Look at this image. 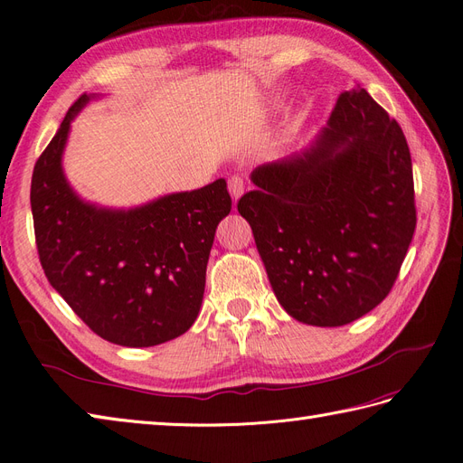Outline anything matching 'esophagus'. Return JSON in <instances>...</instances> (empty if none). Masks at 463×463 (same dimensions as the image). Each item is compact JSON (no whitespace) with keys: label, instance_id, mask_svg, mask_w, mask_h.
I'll list each match as a JSON object with an SVG mask.
<instances>
[{"label":"esophagus","instance_id":"34e87169","mask_svg":"<svg viewBox=\"0 0 463 463\" xmlns=\"http://www.w3.org/2000/svg\"><path fill=\"white\" fill-rule=\"evenodd\" d=\"M228 191H230V194H232V199L233 201H237L243 194V191H245V185H243V179L240 177V175H232L230 179H228Z\"/></svg>","mask_w":463,"mask_h":463}]
</instances>
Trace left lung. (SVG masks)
I'll list each match as a JSON object with an SVG mask.
<instances>
[{"mask_svg":"<svg viewBox=\"0 0 463 463\" xmlns=\"http://www.w3.org/2000/svg\"><path fill=\"white\" fill-rule=\"evenodd\" d=\"M237 203L278 303L344 326L394 286L415 232L411 156L396 119L355 85L303 150L250 172Z\"/></svg>","mask_w":463,"mask_h":463,"instance_id":"8db88e82","label":"left lung"}]
</instances>
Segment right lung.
<instances>
[{
  "instance_id": "1",
  "label": "right lung",
  "mask_w": 463,
  "mask_h": 463,
  "mask_svg": "<svg viewBox=\"0 0 463 463\" xmlns=\"http://www.w3.org/2000/svg\"><path fill=\"white\" fill-rule=\"evenodd\" d=\"M96 94L69 108L33 172L31 208L42 269L52 288L100 338L150 347L197 320L206 264L232 199L220 177L131 208L85 201L63 172L71 123Z\"/></svg>"
}]
</instances>
